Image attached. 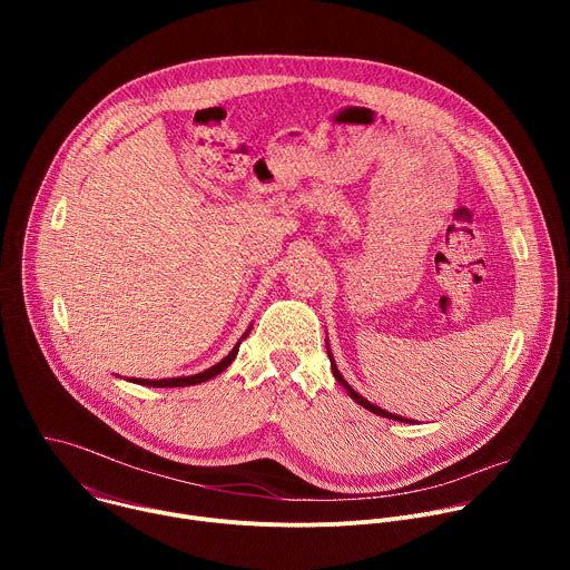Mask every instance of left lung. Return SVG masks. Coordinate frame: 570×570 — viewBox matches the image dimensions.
<instances>
[{"instance_id": "left-lung-1", "label": "left lung", "mask_w": 570, "mask_h": 570, "mask_svg": "<svg viewBox=\"0 0 570 570\" xmlns=\"http://www.w3.org/2000/svg\"><path fill=\"white\" fill-rule=\"evenodd\" d=\"M327 354H330V361H332V372H334V376H336V381L347 390V394L356 401V403H361L365 411H370V413H374V415H381V417H387V420H394V422H405L409 424L411 420H403V417H399V415H392V413H387V411H383V409H379V405H374V403H370L367 399H363L356 390H352V385L343 379V374L338 372V367H336V363H334V356H332V352H330V347H327Z\"/></svg>"}]
</instances>
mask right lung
<instances>
[{
    "label": "right lung",
    "mask_w": 570,
    "mask_h": 570,
    "mask_svg": "<svg viewBox=\"0 0 570 570\" xmlns=\"http://www.w3.org/2000/svg\"><path fill=\"white\" fill-rule=\"evenodd\" d=\"M250 332H246L243 334V338H246ZM240 338V341H243ZM240 341L234 345V350L220 361V363H216L214 367H209V370H205V372H200V374H194V376H176V379H159V381H150V379H130V381H135V383H141V385H150V387H185V385H196V383H203V381H207V379H214L216 374H220L223 370H227V365L236 358V352H238V345H240Z\"/></svg>",
    "instance_id": "right-lung-1"
}]
</instances>
